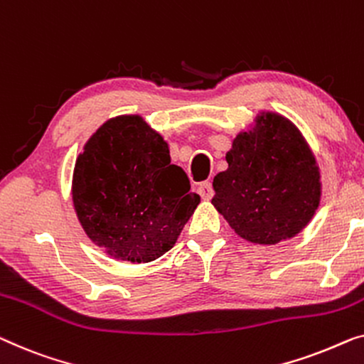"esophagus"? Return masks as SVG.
<instances>
[{
    "label": "esophagus",
    "mask_w": 364,
    "mask_h": 364,
    "mask_svg": "<svg viewBox=\"0 0 364 364\" xmlns=\"http://www.w3.org/2000/svg\"><path fill=\"white\" fill-rule=\"evenodd\" d=\"M197 192L200 193V197H202L203 200H210L213 197V188H212V183H210L208 181L202 182L197 188Z\"/></svg>",
    "instance_id": "34e87169"
}]
</instances>
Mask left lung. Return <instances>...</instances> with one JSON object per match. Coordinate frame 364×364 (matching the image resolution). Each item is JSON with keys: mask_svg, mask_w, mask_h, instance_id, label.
I'll return each instance as SVG.
<instances>
[{"mask_svg": "<svg viewBox=\"0 0 364 364\" xmlns=\"http://www.w3.org/2000/svg\"><path fill=\"white\" fill-rule=\"evenodd\" d=\"M226 152L228 169L213 177L212 205L250 243L272 246L297 236L322 198L312 147L291 119L257 112Z\"/></svg>", "mask_w": 364, "mask_h": 364, "instance_id": "obj_1", "label": "left lung"}]
</instances>
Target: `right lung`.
<instances>
[{"instance_id":"1","label":"right lung","mask_w":364,"mask_h":364,"mask_svg":"<svg viewBox=\"0 0 364 364\" xmlns=\"http://www.w3.org/2000/svg\"><path fill=\"white\" fill-rule=\"evenodd\" d=\"M72 202L93 245L117 261L166 255L200 203L169 144L141 114L100 126L77 156Z\"/></svg>"}]
</instances>
